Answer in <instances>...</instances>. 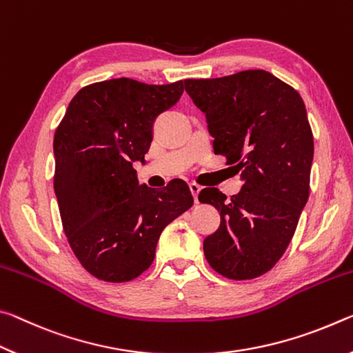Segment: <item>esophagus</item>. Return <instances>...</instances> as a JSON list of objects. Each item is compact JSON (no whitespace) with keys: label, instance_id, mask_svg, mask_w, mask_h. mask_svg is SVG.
I'll return each mask as SVG.
<instances>
[{"label":"esophagus","instance_id":"34e87169","mask_svg":"<svg viewBox=\"0 0 353 353\" xmlns=\"http://www.w3.org/2000/svg\"><path fill=\"white\" fill-rule=\"evenodd\" d=\"M189 189H190V192H192V195H194V201H195V203H199V194H200L201 188L199 186V184L190 183L189 184Z\"/></svg>","mask_w":353,"mask_h":353}]
</instances>
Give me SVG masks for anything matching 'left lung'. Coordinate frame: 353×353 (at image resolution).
<instances>
[{
	"label": "left lung",
	"mask_w": 353,
	"mask_h": 353,
	"mask_svg": "<svg viewBox=\"0 0 353 353\" xmlns=\"http://www.w3.org/2000/svg\"><path fill=\"white\" fill-rule=\"evenodd\" d=\"M184 89L206 115L214 153L227 156L244 183L231 199L217 188L199 194L221 212L205 256L227 279H256L285 253L308 201L314 143L305 103L265 70L184 79Z\"/></svg>",
	"instance_id": "left-lung-1"
}]
</instances>
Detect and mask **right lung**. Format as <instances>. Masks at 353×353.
Wrapping results in <instances>:
<instances>
[{
    "label": "right lung",
    "mask_w": 353,
    "mask_h": 353,
    "mask_svg": "<svg viewBox=\"0 0 353 353\" xmlns=\"http://www.w3.org/2000/svg\"><path fill=\"white\" fill-rule=\"evenodd\" d=\"M183 90V81H101L73 97L57 126L54 192L62 227L74 256L97 279L122 283L145 272L163 230L194 205L183 180L154 190L139 184L134 169L145 164L156 117Z\"/></svg>",
    "instance_id": "right-lung-1"
}]
</instances>
